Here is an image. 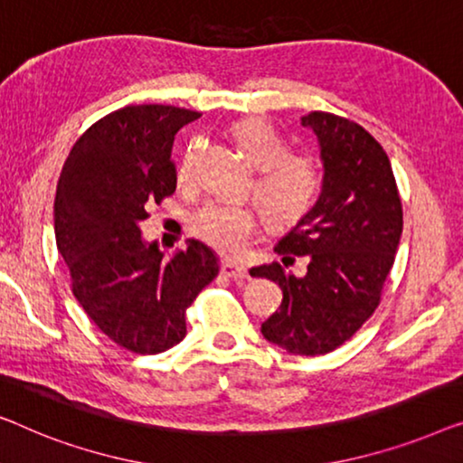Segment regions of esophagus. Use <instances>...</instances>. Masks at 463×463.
<instances>
[{
	"label": "esophagus",
	"mask_w": 463,
	"mask_h": 463,
	"mask_svg": "<svg viewBox=\"0 0 463 463\" xmlns=\"http://www.w3.org/2000/svg\"><path fill=\"white\" fill-rule=\"evenodd\" d=\"M220 270H222L224 277L232 279V281H243V279L250 277V275H247V269L243 264L231 262V260H224L222 266H220Z\"/></svg>",
	"instance_id": "obj_1"
}]
</instances>
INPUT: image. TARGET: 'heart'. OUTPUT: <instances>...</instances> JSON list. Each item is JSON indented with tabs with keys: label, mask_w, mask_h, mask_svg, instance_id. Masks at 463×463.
<instances>
[{
	"label": "heart",
	"mask_w": 463,
	"mask_h": 463,
	"mask_svg": "<svg viewBox=\"0 0 463 463\" xmlns=\"http://www.w3.org/2000/svg\"><path fill=\"white\" fill-rule=\"evenodd\" d=\"M232 136L256 165L251 193L266 222L283 226L298 220L315 201L321 174L310 155L289 153L288 142L264 119H245L232 128ZM199 142L193 140L178 165V180L184 184L193 178L194 151ZM191 231L197 239L222 253H241L258 231V213L251 205L234 201H210L194 213Z\"/></svg>",
	"instance_id": "heart-1"
}]
</instances>
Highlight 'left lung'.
I'll list each match as a JSON object with an SVG mask.
<instances>
[{
    "label": "left lung",
    "mask_w": 463,
    "mask_h": 463,
    "mask_svg": "<svg viewBox=\"0 0 463 463\" xmlns=\"http://www.w3.org/2000/svg\"><path fill=\"white\" fill-rule=\"evenodd\" d=\"M302 126L317 134L323 186L317 203L275 245L283 264L309 258L304 278L279 262L251 277L279 283L283 302L262 335L291 354H327L373 315L402 232V205L390 159L359 123L312 110Z\"/></svg>",
    "instance_id": "obj_1"
}]
</instances>
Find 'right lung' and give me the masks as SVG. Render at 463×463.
<instances>
[{"instance_id":"right-lung-1","label":"right lung","mask_w":463,"mask_h":463,"mask_svg":"<svg viewBox=\"0 0 463 463\" xmlns=\"http://www.w3.org/2000/svg\"><path fill=\"white\" fill-rule=\"evenodd\" d=\"M199 117L169 104L109 113L71 148L54 199L56 245L71 288L104 335L136 354H157L186 335V308L218 277L201 241L164 260L140 237L146 207L175 191V132Z\"/></svg>"}]
</instances>
